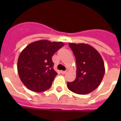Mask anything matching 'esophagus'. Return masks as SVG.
Listing matches in <instances>:
<instances>
[{
	"instance_id": "1",
	"label": "esophagus",
	"mask_w": 121,
	"mask_h": 121,
	"mask_svg": "<svg viewBox=\"0 0 121 121\" xmlns=\"http://www.w3.org/2000/svg\"><path fill=\"white\" fill-rule=\"evenodd\" d=\"M60 73H61V74H64L67 73V71H60Z\"/></svg>"
}]
</instances>
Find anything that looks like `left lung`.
Segmentation results:
<instances>
[{
	"label": "left lung",
	"mask_w": 121,
	"mask_h": 121,
	"mask_svg": "<svg viewBox=\"0 0 121 121\" xmlns=\"http://www.w3.org/2000/svg\"><path fill=\"white\" fill-rule=\"evenodd\" d=\"M76 62V78L68 82V89L78 95H86L96 89L105 74L104 62L100 53L87 43H69Z\"/></svg>",
	"instance_id": "left-lung-1"
}]
</instances>
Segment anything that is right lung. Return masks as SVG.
Returning a JSON list of instances; mask_svg holds the SVG:
<instances>
[{"label": "right lung", "mask_w": 121, "mask_h": 121, "mask_svg": "<svg viewBox=\"0 0 121 121\" xmlns=\"http://www.w3.org/2000/svg\"><path fill=\"white\" fill-rule=\"evenodd\" d=\"M64 45L62 42L40 40L28 45L18 57L19 78L28 89L42 92L51 87L57 73L53 69L52 56Z\"/></svg>", "instance_id": "obj_1"}]
</instances>
